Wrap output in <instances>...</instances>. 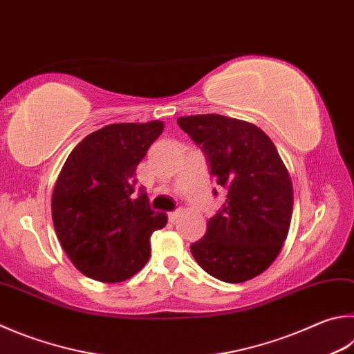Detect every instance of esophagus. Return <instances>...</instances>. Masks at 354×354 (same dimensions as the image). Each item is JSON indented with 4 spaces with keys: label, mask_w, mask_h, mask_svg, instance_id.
<instances>
[{
    "label": "esophagus",
    "mask_w": 354,
    "mask_h": 354,
    "mask_svg": "<svg viewBox=\"0 0 354 354\" xmlns=\"http://www.w3.org/2000/svg\"><path fill=\"white\" fill-rule=\"evenodd\" d=\"M181 215V210H175V212H169V221H176L178 216Z\"/></svg>",
    "instance_id": "obj_1"
}]
</instances>
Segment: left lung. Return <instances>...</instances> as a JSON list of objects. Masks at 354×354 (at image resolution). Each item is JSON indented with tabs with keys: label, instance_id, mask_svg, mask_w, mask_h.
<instances>
[{
	"label": "left lung",
	"instance_id": "8db88e82",
	"mask_svg": "<svg viewBox=\"0 0 354 354\" xmlns=\"http://www.w3.org/2000/svg\"><path fill=\"white\" fill-rule=\"evenodd\" d=\"M178 125L201 147L216 184L227 190L192 255L221 281L257 277L277 259L291 224L292 183L283 160L268 134L249 122L198 114L179 118Z\"/></svg>",
	"mask_w": 354,
	"mask_h": 354
}]
</instances>
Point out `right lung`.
Returning a JSON list of instances; mask_svg holds the SVG:
<instances>
[{"instance_id":"right-lung-1","label":"right lung","mask_w":354,"mask_h":354,"mask_svg":"<svg viewBox=\"0 0 354 354\" xmlns=\"http://www.w3.org/2000/svg\"><path fill=\"white\" fill-rule=\"evenodd\" d=\"M164 124H111L75 145L57 178L53 221L57 239L86 277L118 283L150 259V235L167 224L136 185V167Z\"/></svg>"}]
</instances>
